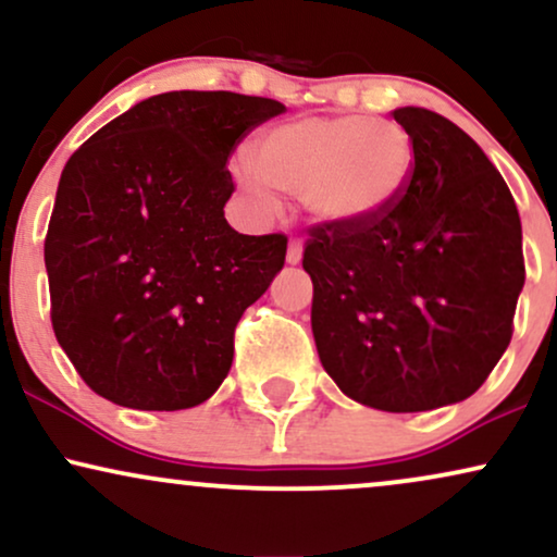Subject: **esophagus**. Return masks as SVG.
<instances>
[{"instance_id":"obj_1","label":"esophagus","mask_w":557,"mask_h":557,"mask_svg":"<svg viewBox=\"0 0 557 557\" xmlns=\"http://www.w3.org/2000/svg\"><path fill=\"white\" fill-rule=\"evenodd\" d=\"M300 259H304V240L290 238V244H287V264H298Z\"/></svg>"}]
</instances>
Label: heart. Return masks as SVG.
Wrapping results in <instances>:
<instances>
[{
  "mask_svg": "<svg viewBox=\"0 0 557 557\" xmlns=\"http://www.w3.org/2000/svg\"><path fill=\"white\" fill-rule=\"evenodd\" d=\"M238 184L261 207L304 199L324 223H368L399 202L414 171L410 134L371 116H308L261 132Z\"/></svg>",
  "mask_w": 557,
  "mask_h": 557,
  "instance_id": "obj_1",
  "label": "heart"
}]
</instances>
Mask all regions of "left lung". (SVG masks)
Returning a JSON list of instances; mask_svg holds the SVG:
<instances>
[{
  "instance_id": "8db88e82",
  "label": "left lung",
  "mask_w": 557,
  "mask_h": 557,
  "mask_svg": "<svg viewBox=\"0 0 557 557\" xmlns=\"http://www.w3.org/2000/svg\"><path fill=\"white\" fill-rule=\"evenodd\" d=\"M414 171L368 223L308 227L311 330L347 397L423 412L472 397L513 334L524 287L521 220L504 176L457 124L397 109Z\"/></svg>"
}]
</instances>
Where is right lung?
Here are the masks:
<instances>
[{
    "mask_svg": "<svg viewBox=\"0 0 557 557\" xmlns=\"http://www.w3.org/2000/svg\"><path fill=\"white\" fill-rule=\"evenodd\" d=\"M272 98L173 90L66 160L44 240L51 326L79 379L132 410L210 399L244 311L283 270V233L244 236L227 158L283 113Z\"/></svg>",
    "mask_w": 557,
    "mask_h": 557,
    "instance_id": "1",
    "label": "right lung"
}]
</instances>
